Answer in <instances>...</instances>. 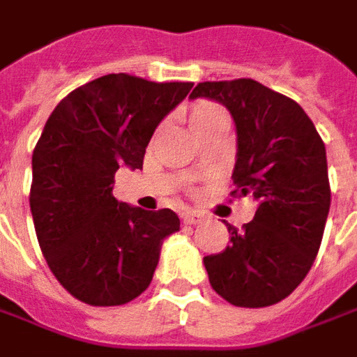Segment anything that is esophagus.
<instances>
[{
    "label": "esophagus",
    "instance_id": "1",
    "mask_svg": "<svg viewBox=\"0 0 357 357\" xmlns=\"http://www.w3.org/2000/svg\"><path fill=\"white\" fill-rule=\"evenodd\" d=\"M183 222L189 225H195V224H201L202 220H204V214L202 212H199V210H187V212H183Z\"/></svg>",
    "mask_w": 357,
    "mask_h": 357
}]
</instances>
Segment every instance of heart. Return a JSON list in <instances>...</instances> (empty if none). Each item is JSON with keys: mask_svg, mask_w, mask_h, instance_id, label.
<instances>
[{"mask_svg": "<svg viewBox=\"0 0 357 357\" xmlns=\"http://www.w3.org/2000/svg\"><path fill=\"white\" fill-rule=\"evenodd\" d=\"M225 112L224 109L216 105V102L210 101H199L197 105H193V109L189 112V122H191V128L193 132L199 128V126L206 124L210 120H216V118H224Z\"/></svg>", "mask_w": 357, "mask_h": 357, "instance_id": "b5f03b06", "label": "heart"}]
</instances>
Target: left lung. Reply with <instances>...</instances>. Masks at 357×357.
I'll list each match as a JSON object with an SVG mask.
<instances>
[{
    "mask_svg": "<svg viewBox=\"0 0 357 357\" xmlns=\"http://www.w3.org/2000/svg\"><path fill=\"white\" fill-rule=\"evenodd\" d=\"M189 97L231 112V195L258 201L252 222L225 224L231 243L224 252L204 256L210 284L233 306L277 304L304 281L321 245L331 206L325 145L298 102L250 78L202 82Z\"/></svg>",
    "mask_w": 357,
    "mask_h": 357,
    "instance_id": "obj_1",
    "label": "left lung"
}]
</instances>
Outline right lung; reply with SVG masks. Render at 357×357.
<instances>
[{
  "label": "right lung",
  "instance_id": "1",
  "mask_svg": "<svg viewBox=\"0 0 357 357\" xmlns=\"http://www.w3.org/2000/svg\"><path fill=\"white\" fill-rule=\"evenodd\" d=\"M191 82L107 74L66 95L32 155L30 210L57 281L89 306H120L153 281L162 241L179 231L170 208L141 210L112 197L120 166H143L156 126Z\"/></svg>",
  "mask_w": 357,
  "mask_h": 357
}]
</instances>
